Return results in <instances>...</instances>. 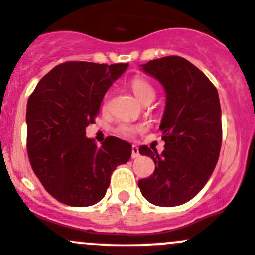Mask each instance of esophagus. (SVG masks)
Listing matches in <instances>:
<instances>
[{
  "label": "esophagus",
  "mask_w": 255,
  "mask_h": 255,
  "mask_svg": "<svg viewBox=\"0 0 255 255\" xmlns=\"http://www.w3.org/2000/svg\"><path fill=\"white\" fill-rule=\"evenodd\" d=\"M139 156V150H138V146L137 145H133L132 146V159H135Z\"/></svg>",
  "instance_id": "esophagus-1"
}]
</instances>
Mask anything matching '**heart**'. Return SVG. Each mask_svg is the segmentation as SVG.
<instances>
[{"instance_id": "b5f03b06", "label": "heart", "mask_w": 255, "mask_h": 255, "mask_svg": "<svg viewBox=\"0 0 255 255\" xmlns=\"http://www.w3.org/2000/svg\"><path fill=\"white\" fill-rule=\"evenodd\" d=\"M130 87H132L133 92L137 96V99L140 102H145L146 100L154 99L155 96V89L153 85L148 81V80L143 78H135L130 81ZM107 100L105 101L104 107H106ZM144 127L140 125H130V123H121L116 128V134L120 137L126 138V139H130L134 137L138 133L143 132Z\"/></svg>"}]
</instances>
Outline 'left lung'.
Segmentation results:
<instances>
[{
    "label": "left lung",
    "mask_w": 255,
    "mask_h": 255,
    "mask_svg": "<svg viewBox=\"0 0 255 255\" xmlns=\"http://www.w3.org/2000/svg\"><path fill=\"white\" fill-rule=\"evenodd\" d=\"M142 70L165 90L159 127L165 146L160 154L140 146L139 153L153 159L155 170L138 186L150 204L179 206L201 191L217 164L222 143L218 92L200 69L181 56L150 60Z\"/></svg>",
    "instance_id": "obj_1"
}]
</instances>
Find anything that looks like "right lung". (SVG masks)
<instances>
[{
	"mask_svg": "<svg viewBox=\"0 0 255 255\" xmlns=\"http://www.w3.org/2000/svg\"><path fill=\"white\" fill-rule=\"evenodd\" d=\"M128 64L66 61L44 75L27 102V151L33 171L61 204L86 207L104 199L111 174L132 145L116 137L86 138L110 86Z\"/></svg>",
	"mask_w": 255,
	"mask_h": 255,
	"instance_id": "right-lung-1",
	"label": "right lung"
}]
</instances>
